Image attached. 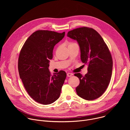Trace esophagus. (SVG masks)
Instances as JSON below:
<instances>
[{
  "label": "esophagus",
  "mask_w": 130,
  "mask_h": 130,
  "mask_svg": "<svg viewBox=\"0 0 130 130\" xmlns=\"http://www.w3.org/2000/svg\"><path fill=\"white\" fill-rule=\"evenodd\" d=\"M72 75H73V74L71 73H70V72H68V73H67V76L68 77H71Z\"/></svg>",
  "instance_id": "34e87169"
}]
</instances>
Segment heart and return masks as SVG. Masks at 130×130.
Listing matches in <instances>:
<instances>
[{
  "label": "heart",
  "mask_w": 130,
  "mask_h": 130,
  "mask_svg": "<svg viewBox=\"0 0 130 130\" xmlns=\"http://www.w3.org/2000/svg\"><path fill=\"white\" fill-rule=\"evenodd\" d=\"M74 43H70L69 44V45H70V44H73Z\"/></svg>",
  "instance_id": "obj_1"
}]
</instances>
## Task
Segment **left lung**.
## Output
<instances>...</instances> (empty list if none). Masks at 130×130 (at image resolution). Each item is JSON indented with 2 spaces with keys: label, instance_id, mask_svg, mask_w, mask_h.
Returning <instances> with one entry per match:
<instances>
[{
  "label": "left lung",
  "instance_id": "1",
  "mask_svg": "<svg viewBox=\"0 0 130 130\" xmlns=\"http://www.w3.org/2000/svg\"><path fill=\"white\" fill-rule=\"evenodd\" d=\"M67 36L76 40L80 46L81 60L88 64V72L84 76L80 73V84L76 92L81 98L93 100L106 90L112 74L113 60L110 51L101 36L94 29L81 27L70 31Z\"/></svg>",
  "mask_w": 130,
  "mask_h": 130
}]
</instances>
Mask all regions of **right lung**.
Returning <instances> with one entry per match:
<instances>
[{"instance_id": "right-lung-1", "label": "right lung", "mask_w": 130, "mask_h": 130, "mask_svg": "<svg viewBox=\"0 0 130 130\" xmlns=\"http://www.w3.org/2000/svg\"><path fill=\"white\" fill-rule=\"evenodd\" d=\"M65 33L36 31L29 37L20 52L18 63L20 78L30 96L39 103L50 104L60 96L66 73L61 70L51 75L48 68L53 48Z\"/></svg>"}]
</instances>
